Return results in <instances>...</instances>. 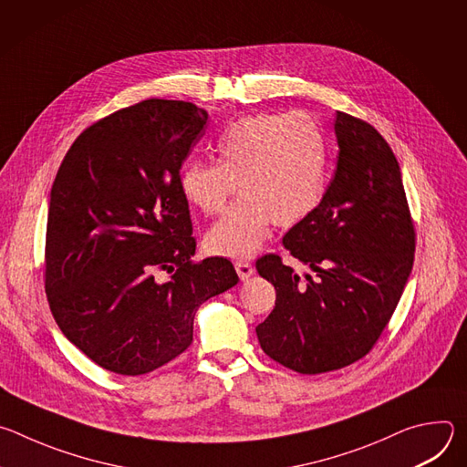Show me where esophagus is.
I'll list each match as a JSON object with an SVG mask.
<instances>
[{"instance_id":"1","label":"esophagus","mask_w":467,"mask_h":467,"mask_svg":"<svg viewBox=\"0 0 467 467\" xmlns=\"http://www.w3.org/2000/svg\"><path fill=\"white\" fill-rule=\"evenodd\" d=\"M234 268H236V274L242 281H247L254 274V268L251 265V262H247V260H236Z\"/></svg>"}]
</instances>
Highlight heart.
Returning a JSON list of instances; mask_svg holds the SVG:
<instances>
[{"mask_svg":"<svg viewBox=\"0 0 467 467\" xmlns=\"http://www.w3.org/2000/svg\"><path fill=\"white\" fill-rule=\"evenodd\" d=\"M216 161H188L179 171L186 202L218 214L242 195L209 231L207 247L245 258L268 240L272 223L288 229L321 203L328 148L319 121L306 112H258L233 121L216 142Z\"/></svg>","mask_w":467,"mask_h":467,"instance_id":"obj_1","label":"heart"}]
</instances>
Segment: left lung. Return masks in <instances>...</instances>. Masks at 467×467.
Here are the masks:
<instances>
[{
	"mask_svg": "<svg viewBox=\"0 0 467 467\" xmlns=\"http://www.w3.org/2000/svg\"><path fill=\"white\" fill-rule=\"evenodd\" d=\"M338 164L317 209L283 238L310 265L305 281L279 254L256 260L275 306L256 327L262 351L303 375L366 357L412 272L416 231L399 162L368 121L337 110Z\"/></svg>",
	"mask_w": 467,
	"mask_h": 467,
	"instance_id": "left-lung-1",
	"label": "left lung"
}]
</instances>
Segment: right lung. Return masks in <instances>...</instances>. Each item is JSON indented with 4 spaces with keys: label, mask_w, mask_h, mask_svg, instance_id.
Returning a JSON list of instances; mask_svg holds the SVG:
<instances>
[{
    "label": "right lung",
    "mask_w": 467,
    "mask_h": 467,
    "mask_svg": "<svg viewBox=\"0 0 467 467\" xmlns=\"http://www.w3.org/2000/svg\"><path fill=\"white\" fill-rule=\"evenodd\" d=\"M207 119L188 101H140L87 127L57 171L47 303L64 337L107 371L137 377L179 357L199 305L238 283L227 258L192 260L179 171Z\"/></svg>",
    "instance_id": "obj_1"
}]
</instances>
